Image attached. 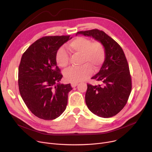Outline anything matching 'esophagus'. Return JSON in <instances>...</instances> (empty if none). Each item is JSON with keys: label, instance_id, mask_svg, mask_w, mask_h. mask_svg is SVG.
Wrapping results in <instances>:
<instances>
[{"label": "esophagus", "instance_id": "obj_1", "mask_svg": "<svg viewBox=\"0 0 152 152\" xmlns=\"http://www.w3.org/2000/svg\"><path fill=\"white\" fill-rule=\"evenodd\" d=\"M78 85L77 83H71V86H72V88H74L75 86H77Z\"/></svg>", "mask_w": 152, "mask_h": 152}]
</instances>
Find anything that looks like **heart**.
Returning a JSON list of instances; mask_svg holds the SVG:
<instances>
[{"instance_id": "1", "label": "heart", "mask_w": 152, "mask_h": 152, "mask_svg": "<svg viewBox=\"0 0 152 152\" xmlns=\"http://www.w3.org/2000/svg\"><path fill=\"white\" fill-rule=\"evenodd\" d=\"M68 49L74 55H78L80 64L77 68L71 67L64 73L67 82L75 83L83 81L92 74V69L94 71L99 70L105 58V49L103 45L99 42H92L91 40L83 37H78L68 43ZM56 63L61 68H66L69 63V56L67 52L60 48L56 54Z\"/></svg>"}]
</instances>
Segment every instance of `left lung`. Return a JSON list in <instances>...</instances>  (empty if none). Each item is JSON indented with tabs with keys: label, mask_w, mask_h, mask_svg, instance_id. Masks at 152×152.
Listing matches in <instances>:
<instances>
[{
	"label": "left lung",
	"mask_w": 152,
	"mask_h": 152,
	"mask_svg": "<svg viewBox=\"0 0 152 152\" xmlns=\"http://www.w3.org/2000/svg\"><path fill=\"white\" fill-rule=\"evenodd\" d=\"M77 34L92 37L104 47L105 61L99 72L91 78L101 84H87L85 102L94 114L112 117L125 106L131 91V77L125 55L120 45L102 31L95 29Z\"/></svg>",
	"instance_id": "8db88e82"
}]
</instances>
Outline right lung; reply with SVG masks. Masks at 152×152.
<instances>
[{"label":"right lung","instance_id":"add662e5","mask_svg":"<svg viewBox=\"0 0 152 152\" xmlns=\"http://www.w3.org/2000/svg\"><path fill=\"white\" fill-rule=\"evenodd\" d=\"M70 35L43 37L33 43L21 57L18 68L19 90L25 104L38 118L54 120L64 112L70 84H60L62 77L56 64L58 49Z\"/></svg>","mask_w":152,"mask_h":152}]
</instances>
